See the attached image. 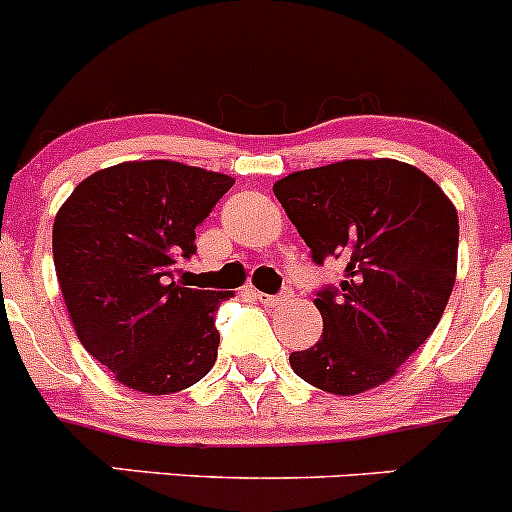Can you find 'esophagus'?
<instances>
[{"mask_svg": "<svg viewBox=\"0 0 512 512\" xmlns=\"http://www.w3.org/2000/svg\"><path fill=\"white\" fill-rule=\"evenodd\" d=\"M258 295V303L263 308H278V305L288 303L291 300V293H281V295H268V293H256Z\"/></svg>", "mask_w": 512, "mask_h": 512, "instance_id": "1", "label": "esophagus"}]
</instances>
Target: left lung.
Segmentation results:
<instances>
[{
	"label": "left lung",
	"mask_w": 512,
	"mask_h": 512,
	"mask_svg": "<svg viewBox=\"0 0 512 512\" xmlns=\"http://www.w3.org/2000/svg\"><path fill=\"white\" fill-rule=\"evenodd\" d=\"M273 194L315 263L347 261L340 288L315 298L323 337L293 352V372L340 397L389 382L449 303L458 263L453 202L429 175L387 157L291 172Z\"/></svg>",
	"instance_id": "8db88e82"
}]
</instances>
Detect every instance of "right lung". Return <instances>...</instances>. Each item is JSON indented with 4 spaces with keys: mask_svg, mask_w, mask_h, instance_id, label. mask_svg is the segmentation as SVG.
Instances as JSON below:
<instances>
[{
    "mask_svg": "<svg viewBox=\"0 0 512 512\" xmlns=\"http://www.w3.org/2000/svg\"><path fill=\"white\" fill-rule=\"evenodd\" d=\"M234 187L221 172L135 160L83 179L54 219V266L81 345L135 392H182L217 362L229 291L175 281L194 229Z\"/></svg>",
    "mask_w": 512,
    "mask_h": 512,
    "instance_id": "add662e5",
    "label": "right lung"
}]
</instances>
